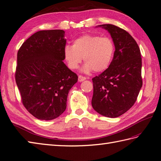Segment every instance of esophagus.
<instances>
[{"label":"esophagus","instance_id":"esophagus-1","mask_svg":"<svg viewBox=\"0 0 161 161\" xmlns=\"http://www.w3.org/2000/svg\"><path fill=\"white\" fill-rule=\"evenodd\" d=\"M86 77H84V76H82V75H79V77H78V81H84L85 80H86Z\"/></svg>","mask_w":161,"mask_h":161}]
</instances>
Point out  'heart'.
<instances>
[{
    "instance_id": "obj_1",
    "label": "heart",
    "mask_w": 161,
    "mask_h": 161,
    "mask_svg": "<svg viewBox=\"0 0 161 161\" xmlns=\"http://www.w3.org/2000/svg\"><path fill=\"white\" fill-rule=\"evenodd\" d=\"M115 50L114 44L108 37L96 35H84L75 39L72 46H65L64 58L68 67L77 69L82 61L86 63L84 72H100L105 70L112 61Z\"/></svg>"
}]
</instances>
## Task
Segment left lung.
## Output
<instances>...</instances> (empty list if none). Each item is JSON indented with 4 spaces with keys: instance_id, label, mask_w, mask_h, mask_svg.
I'll return each instance as SVG.
<instances>
[{
    "instance_id": "obj_1",
    "label": "left lung",
    "mask_w": 161,
    "mask_h": 161,
    "mask_svg": "<svg viewBox=\"0 0 161 161\" xmlns=\"http://www.w3.org/2000/svg\"><path fill=\"white\" fill-rule=\"evenodd\" d=\"M100 26L111 35L115 52L108 68L92 79L91 104L100 114L116 118L133 107L142 86L141 53L127 31L112 24Z\"/></svg>"
}]
</instances>
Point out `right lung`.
Wrapping results in <instances>:
<instances>
[{
	"mask_svg": "<svg viewBox=\"0 0 161 161\" xmlns=\"http://www.w3.org/2000/svg\"><path fill=\"white\" fill-rule=\"evenodd\" d=\"M63 30L40 31L17 52L15 80L27 111L41 120L64 112L68 94L78 76L64 63L66 45Z\"/></svg>",
	"mask_w": 161,
	"mask_h": 161,
	"instance_id": "add662e5",
	"label": "right lung"
}]
</instances>
